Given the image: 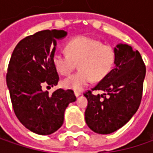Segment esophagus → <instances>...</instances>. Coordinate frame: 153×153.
<instances>
[{
    "instance_id": "obj_1",
    "label": "esophagus",
    "mask_w": 153,
    "mask_h": 153,
    "mask_svg": "<svg viewBox=\"0 0 153 153\" xmlns=\"http://www.w3.org/2000/svg\"><path fill=\"white\" fill-rule=\"evenodd\" d=\"M74 94H75V95H76V97H78L81 95V92L79 91H74Z\"/></svg>"
}]
</instances>
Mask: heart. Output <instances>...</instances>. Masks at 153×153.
<instances>
[{"instance_id":"obj_1","label":"heart","mask_w":153,"mask_h":153,"mask_svg":"<svg viewBox=\"0 0 153 153\" xmlns=\"http://www.w3.org/2000/svg\"><path fill=\"white\" fill-rule=\"evenodd\" d=\"M67 53L57 52L53 62L56 70L63 75L71 73L78 63V71L64 80L65 88L73 90H82L88 85L93 78L100 81L110 72L116 59L114 49L108 45L86 36L71 39L65 46Z\"/></svg>"}]
</instances>
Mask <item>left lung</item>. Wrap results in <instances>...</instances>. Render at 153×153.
<instances>
[{"label": "left lung", "instance_id": "obj_1", "mask_svg": "<svg viewBox=\"0 0 153 153\" xmlns=\"http://www.w3.org/2000/svg\"><path fill=\"white\" fill-rule=\"evenodd\" d=\"M115 67L92 90L86 92L87 125L94 132L108 134L119 129L137 111L142 97L146 66L138 51L128 44L114 48Z\"/></svg>", "mask_w": 153, "mask_h": 153}]
</instances>
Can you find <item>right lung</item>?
Here are the masks:
<instances>
[{
	"label": "right lung",
	"instance_id": "add662e5",
	"mask_svg": "<svg viewBox=\"0 0 153 153\" xmlns=\"http://www.w3.org/2000/svg\"><path fill=\"white\" fill-rule=\"evenodd\" d=\"M65 30H46L18 43L9 62L7 85L15 115L21 123L41 135L57 131L64 123L65 111L76 98L71 89L59 88L49 94L42 86L53 87L59 80L53 62L57 40Z\"/></svg>",
	"mask_w": 153,
	"mask_h": 153
}]
</instances>
